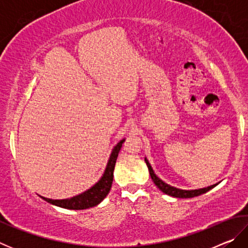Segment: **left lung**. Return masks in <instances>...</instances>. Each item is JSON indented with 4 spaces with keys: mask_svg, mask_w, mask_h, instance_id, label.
<instances>
[{
    "mask_svg": "<svg viewBox=\"0 0 248 248\" xmlns=\"http://www.w3.org/2000/svg\"><path fill=\"white\" fill-rule=\"evenodd\" d=\"M145 163L146 165H148V169L150 171V175H151V178L154 182V184L156 185V187L158 188L159 190H162L164 194L171 196V197H176V198H192V197H197L199 195H202L204 192L209 191L210 189H212L213 187L216 186V185H212V186L207 187V188H202V189H197V190H182V189H177V188H174L170 186V185L165 184L164 182H162L161 179H159L156 175L154 174V171L152 170V167H151L150 163L148 162V159L145 158Z\"/></svg>",
    "mask_w": 248,
    "mask_h": 248,
    "instance_id": "1",
    "label": "left lung"
}]
</instances>
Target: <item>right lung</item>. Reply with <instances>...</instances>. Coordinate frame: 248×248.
Returning <instances> with one entry per match:
<instances>
[{"mask_svg": "<svg viewBox=\"0 0 248 248\" xmlns=\"http://www.w3.org/2000/svg\"><path fill=\"white\" fill-rule=\"evenodd\" d=\"M124 142V140H121L119 143L115 146L114 150H112V153L110 155V158H109L108 164H107L106 170H105L103 177L100 178L99 182L96 185H94L91 189L70 199L52 200V199L45 198V197H41V198L49 203H52L54 205H58V207L64 208V209H71V210L89 209L92 207H95V205H97L99 202H102V201L106 198V196L108 195V192L111 188L112 179H114V170H115L116 159L118 157L119 151L121 149V146H123Z\"/></svg>", "mask_w": 248, "mask_h": 248, "instance_id": "obj_1", "label": "right lung"}]
</instances>
